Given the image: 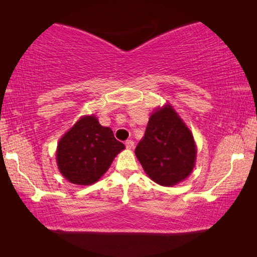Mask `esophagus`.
<instances>
[{"label": "esophagus", "instance_id": "esophagus-1", "mask_svg": "<svg viewBox=\"0 0 257 257\" xmlns=\"http://www.w3.org/2000/svg\"><path fill=\"white\" fill-rule=\"evenodd\" d=\"M134 141H125V143H124V145H125V147H127L128 150H132L133 147H134Z\"/></svg>", "mask_w": 257, "mask_h": 257}]
</instances>
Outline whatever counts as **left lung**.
<instances>
[{
  "label": "left lung",
  "mask_w": 257,
  "mask_h": 257,
  "mask_svg": "<svg viewBox=\"0 0 257 257\" xmlns=\"http://www.w3.org/2000/svg\"><path fill=\"white\" fill-rule=\"evenodd\" d=\"M135 154L152 180L160 186L172 187L193 172L197 146L188 125L167 102L151 113Z\"/></svg>",
  "instance_id": "1"
}]
</instances>
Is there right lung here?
Returning <instances> with one entry per match:
<instances>
[{"label": "right lung", "mask_w": 257, "mask_h": 257, "mask_svg": "<svg viewBox=\"0 0 257 257\" xmlns=\"http://www.w3.org/2000/svg\"><path fill=\"white\" fill-rule=\"evenodd\" d=\"M124 149L114 138L112 129L99 123L96 115H81L59 139L56 164L69 182L89 186L101 179Z\"/></svg>", "instance_id": "1"}]
</instances>
